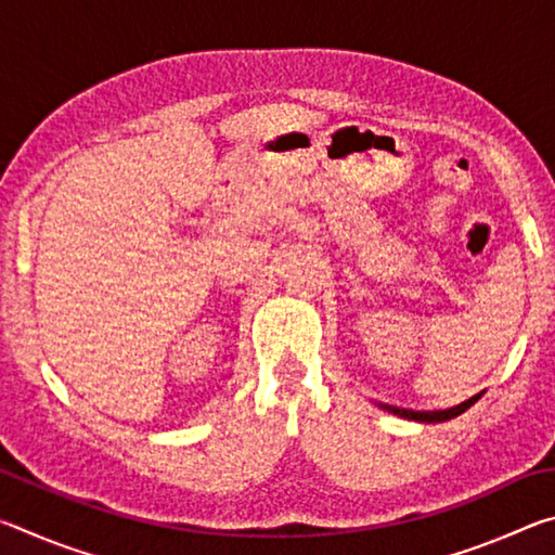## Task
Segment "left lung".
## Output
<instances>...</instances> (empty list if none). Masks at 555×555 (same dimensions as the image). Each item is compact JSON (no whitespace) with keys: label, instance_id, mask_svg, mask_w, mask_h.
<instances>
[{"label":"left lung","instance_id":"1","mask_svg":"<svg viewBox=\"0 0 555 555\" xmlns=\"http://www.w3.org/2000/svg\"><path fill=\"white\" fill-rule=\"evenodd\" d=\"M482 397V391L480 393H475V397H469L467 401H463V403H457V406H453V409H443V411H413V409H399V406H389V403H377L379 409H384V411H389V413H393V416H399V418H406V421H418V424H443V421H450V418H455V416H460V413H465L469 406H473V403Z\"/></svg>","mask_w":555,"mask_h":555}]
</instances>
